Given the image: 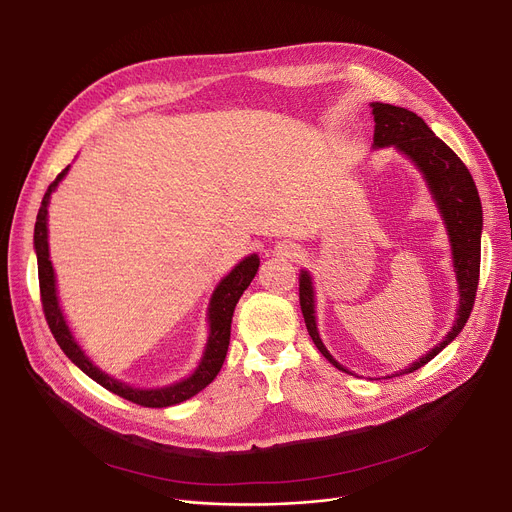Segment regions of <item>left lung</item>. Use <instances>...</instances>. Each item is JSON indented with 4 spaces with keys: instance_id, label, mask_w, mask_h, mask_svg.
I'll list each match as a JSON object with an SVG mask.
<instances>
[{
    "instance_id": "8db88e82",
    "label": "left lung",
    "mask_w": 512,
    "mask_h": 512,
    "mask_svg": "<svg viewBox=\"0 0 512 512\" xmlns=\"http://www.w3.org/2000/svg\"><path fill=\"white\" fill-rule=\"evenodd\" d=\"M374 115V148L395 146L405 156H410L412 162L422 170L430 191L438 203L440 214L445 218L449 228L451 245H453V263L459 282V311L457 321L449 335L428 352L424 358L414 362L410 368H405L403 374L414 372L428 364L442 348L449 346L459 331L465 327L475 302V292H478L480 282V257H482V201L478 195V187L473 183V177L463 164V160L432 133V129L424 123L416 113L385 105V102H372ZM300 311L309 329V335L319 348V352L339 370H346L342 364H337L331 354L325 350L323 342L317 333L315 323V294L311 276L302 271L300 274ZM348 372V370H346Z\"/></svg>"
}]
</instances>
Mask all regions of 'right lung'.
I'll return each mask as SVG.
<instances>
[{
	"instance_id": "add662e5",
	"label": "right lung",
	"mask_w": 512,
	"mask_h": 512,
	"mask_svg": "<svg viewBox=\"0 0 512 512\" xmlns=\"http://www.w3.org/2000/svg\"><path fill=\"white\" fill-rule=\"evenodd\" d=\"M67 168H63L57 175V179L49 185L41 208L37 214V224H34V249H37V263H39V288H41V302H43V313L49 323V329L55 337V342L63 350V354L70 358L80 370H84L92 381L105 387L107 391L131 401L138 403L142 407H168L181 403L201 389H206L220 372L228 344H230V323H232V313L238 298L243 296V292L249 288L251 280L255 278L257 269H259V257L251 255L238 263L230 274L218 284V288L212 294L210 300V337H208V346L206 354H203L197 370L191 374L189 379L170 385L164 389H133L127 387L125 383H119L111 379L109 374L98 370L80 350L76 344V339L70 333V327L65 325L57 294H55V274H53V265L49 261V243H47V206H49V197L55 191L57 183L65 177Z\"/></svg>"
}]
</instances>
